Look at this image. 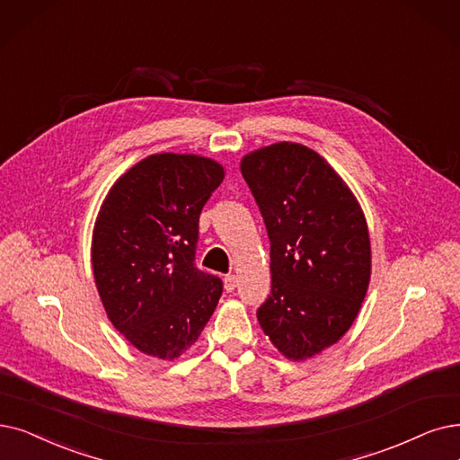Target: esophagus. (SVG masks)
I'll return each mask as SVG.
<instances>
[{
  "label": "esophagus",
  "mask_w": 460,
  "mask_h": 460,
  "mask_svg": "<svg viewBox=\"0 0 460 460\" xmlns=\"http://www.w3.org/2000/svg\"><path fill=\"white\" fill-rule=\"evenodd\" d=\"M235 287H237V278L235 275H226L225 278V288H226V292H234L235 290Z\"/></svg>",
  "instance_id": "34e87169"
}]
</instances>
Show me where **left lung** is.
Listing matches in <instances>:
<instances>
[{"label":"left lung","instance_id":"left-lung-1","mask_svg":"<svg viewBox=\"0 0 460 460\" xmlns=\"http://www.w3.org/2000/svg\"><path fill=\"white\" fill-rule=\"evenodd\" d=\"M240 168L270 237L271 292L256 317L287 358H311L358 315L372 273L368 225L343 179L305 145L262 146Z\"/></svg>","mask_w":460,"mask_h":460}]
</instances>
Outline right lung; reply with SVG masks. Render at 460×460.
Instances as JSON below:
<instances>
[{
  "label": "right lung",
  "instance_id": "right-lung-1",
  "mask_svg": "<svg viewBox=\"0 0 460 460\" xmlns=\"http://www.w3.org/2000/svg\"><path fill=\"white\" fill-rule=\"evenodd\" d=\"M225 179L198 155H151L117 179L92 234L109 321L141 353L181 357L199 338L223 281L194 264L199 213Z\"/></svg>",
  "mask_w": 460,
  "mask_h": 460
}]
</instances>
